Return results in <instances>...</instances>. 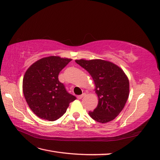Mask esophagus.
Here are the masks:
<instances>
[{"instance_id":"34e87169","label":"esophagus","mask_w":160,"mask_h":160,"mask_svg":"<svg viewBox=\"0 0 160 160\" xmlns=\"http://www.w3.org/2000/svg\"><path fill=\"white\" fill-rule=\"evenodd\" d=\"M85 95H86V93H82L81 95H78V96L77 98L78 99H81L82 98L84 97V96H85Z\"/></svg>"}]
</instances>
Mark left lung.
<instances>
[{
	"instance_id": "8db88e82",
	"label": "left lung",
	"mask_w": 160,
	"mask_h": 160,
	"mask_svg": "<svg viewBox=\"0 0 160 160\" xmlns=\"http://www.w3.org/2000/svg\"><path fill=\"white\" fill-rule=\"evenodd\" d=\"M78 64L90 73L92 78L98 104L91 117L101 123L114 120L123 109L129 94V82L127 75L114 63L102 60L79 59Z\"/></svg>"
}]
</instances>
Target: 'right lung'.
I'll use <instances>...</instances> for the list:
<instances>
[{"instance_id": "add662e5", "label": "right lung", "mask_w": 160, "mask_h": 160, "mask_svg": "<svg viewBox=\"0 0 160 160\" xmlns=\"http://www.w3.org/2000/svg\"><path fill=\"white\" fill-rule=\"evenodd\" d=\"M72 58L50 56L37 61L26 71L22 90L30 108L38 117L54 121L76 99L58 81V74Z\"/></svg>"}]
</instances>
